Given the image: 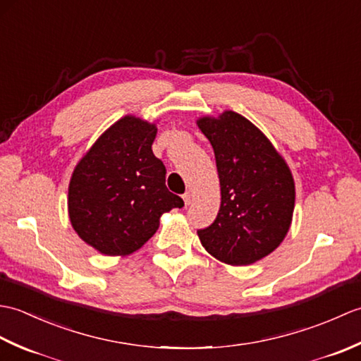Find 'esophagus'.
<instances>
[{"label": "esophagus", "mask_w": 361, "mask_h": 361, "mask_svg": "<svg viewBox=\"0 0 361 361\" xmlns=\"http://www.w3.org/2000/svg\"><path fill=\"white\" fill-rule=\"evenodd\" d=\"M183 200H185L186 206H189L190 203H192V194H190V192H186L185 195H183Z\"/></svg>", "instance_id": "esophagus-1"}]
</instances>
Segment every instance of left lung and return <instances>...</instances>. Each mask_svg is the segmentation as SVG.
I'll return each mask as SVG.
<instances>
[{"label":"left lung","mask_w":361,"mask_h":361,"mask_svg":"<svg viewBox=\"0 0 361 361\" xmlns=\"http://www.w3.org/2000/svg\"><path fill=\"white\" fill-rule=\"evenodd\" d=\"M220 178L216 220L198 229L204 250L229 265H250L270 255L286 237L295 208L290 169L257 127L240 114L198 119Z\"/></svg>","instance_id":"obj_1"}]
</instances>
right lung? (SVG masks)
I'll use <instances>...</instances> for the list:
<instances>
[{
  "label": "right lung",
  "mask_w": 361,
  "mask_h": 361,
  "mask_svg": "<svg viewBox=\"0 0 361 361\" xmlns=\"http://www.w3.org/2000/svg\"><path fill=\"white\" fill-rule=\"evenodd\" d=\"M157 127L126 116L99 137L75 167L68 192L71 225L97 251L124 256L157 233L159 217L185 202L166 186L152 152Z\"/></svg>",
  "instance_id": "right-lung-1"
}]
</instances>
